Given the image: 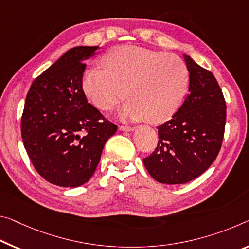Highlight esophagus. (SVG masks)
Listing matches in <instances>:
<instances>
[{
	"mask_svg": "<svg viewBox=\"0 0 249 249\" xmlns=\"http://www.w3.org/2000/svg\"><path fill=\"white\" fill-rule=\"evenodd\" d=\"M134 129L135 128L132 127V126H124V125L120 126V131H122V132H133Z\"/></svg>",
	"mask_w": 249,
	"mask_h": 249,
	"instance_id": "obj_1",
	"label": "esophagus"
}]
</instances>
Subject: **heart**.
Instances as JSON below:
<instances>
[{
  "label": "heart",
  "mask_w": 249,
  "mask_h": 249,
  "mask_svg": "<svg viewBox=\"0 0 249 249\" xmlns=\"http://www.w3.org/2000/svg\"><path fill=\"white\" fill-rule=\"evenodd\" d=\"M103 65L105 69L86 71L83 90L103 110L115 107L126 94L129 100L120 110L123 118L164 123L178 110L187 94L188 69L176 55L124 45L106 54Z\"/></svg>",
  "instance_id": "heart-1"
}]
</instances>
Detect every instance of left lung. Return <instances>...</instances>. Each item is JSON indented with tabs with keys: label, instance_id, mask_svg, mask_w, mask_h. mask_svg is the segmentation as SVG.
<instances>
[{
	"label": "left lung",
	"instance_id": "1",
	"mask_svg": "<svg viewBox=\"0 0 249 249\" xmlns=\"http://www.w3.org/2000/svg\"><path fill=\"white\" fill-rule=\"evenodd\" d=\"M189 72L188 95L166 123L160 125L155 152L143 160L149 175L161 184H185L215 160L222 146L226 103L216 78L184 54Z\"/></svg>",
	"mask_w": 249,
	"mask_h": 249
}]
</instances>
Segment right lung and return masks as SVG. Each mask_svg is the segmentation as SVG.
Returning a JSON list of instances; mask_svg holds the SVG:
<instances>
[{
    "mask_svg": "<svg viewBox=\"0 0 249 249\" xmlns=\"http://www.w3.org/2000/svg\"><path fill=\"white\" fill-rule=\"evenodd\" d=\"M101 46H76L34 80L26 95L21 133L35 169L49 183L78 187L89 181L117 126L88 103L85 62Z\"/></svg>",
    "mask_w": 249,
    "mask_h": 249,
    "instance_id": "add662e5",
    "label": "right lung"
}]
</instances>
